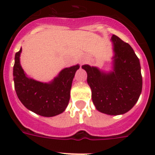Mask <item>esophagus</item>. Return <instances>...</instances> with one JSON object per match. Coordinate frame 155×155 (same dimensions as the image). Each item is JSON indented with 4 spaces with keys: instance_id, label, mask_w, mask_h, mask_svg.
Returning a JSON list of instances; mask_svg holds the SVG:
<instances>
[{
    "instance_id": "obj_1",
    "label": "esophagus",
    "mask_w": 155,
    "mask_h": 155,
    "mask_svg": "<svg viewBox=\"0 0 155 155\" xmlns=\"http://www.w3.org/2000/svg\"><path fill=\"white\" fill-rule=\"evenodd\" d=\"M85 62H86V60H84H84H82V61H81V64H84Z\"/></svg>"
}]
</instances>
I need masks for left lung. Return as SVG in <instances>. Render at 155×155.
<instances>
[{
    "mask_svg": "<svg viewBox=\"0 0 155 155\" xmlns=\"http://www.w3.org/2000/svg\"><path fill=\"white\" fill-rule=\"evenodd\" d=\"M113 70L104 71L85 64L87 81L92 90L95 107L108 115L127 113L138 101L142 89V77L138 58L130 44L113 35Z\"/></svg>",
    "mask_w": 155,
    "mask_h": 155,
    "instance_id": "obj_1",
    "label": "left lung"
}]
</instances>
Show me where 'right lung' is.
Returning a JSON list of instances; mask_svg holds the SVG:
<instances>
[{"label":"right lung","instance_id":"1","mask_svg":"<svg viewBox=\"0 0 155 155\" xmlns=\"http://www.w3.org/2000/svg\"><path fill=\"white\" fill-rule=\"evenodd\" d=\"M21 48L15 54L13 81L18 99L29 110L42 117L63 113L68 105L73 78L80 65L66 68L49 83L33 80L26 75L20 63Z\"/></svg>","mask_w":155,"mask_h":155}]
</instances>
